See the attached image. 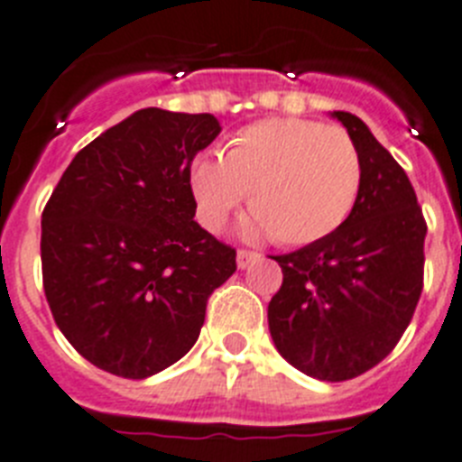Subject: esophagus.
<instances>
[{
    "label": "esophagus",
    "mask_w": 462,
    "mask_h": 462,
    "mask_svg": "<svg viewBox=\"0 0 462 462\" xmlns=\"http://www.w3.org/2000/svg\"><path fill=\"white\" fill-rule=\"evenodd\" d=\"M258 258H261V254H258V251H251V249H239L237 251V265L242 267H249L251 263H255L258 261Z\"/></svg>",
    "instance_id": "obj_1"
}]
</instances>
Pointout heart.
<instances>
[{
  "label": "heart",
  "instance_id": "heart-1",
  "mask_svg": "<svg viewBox=\"0 0 462 462\" xmlns=\"http://www.w3.org/2000/svg\"><path fill=\"white\" fill-rule=\"evenodd\" d=\"M359 147L343 126L274 117L239 131L223 154H199L189 188L199 220L220 230L249 195L251 230L282 246H308L350 218L362 192Z\"/></svg>",
  "mask_w": 462,
  "mask_h": 462
}]
</instances>
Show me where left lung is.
Segmentation results:
<instances>
[{
    "label": "left lung",
    "mask_w": 462,
    "mask_h": 462,
    "mask_svg": "<svg viewBox=\"0 0 462 462\" xmlns=\"http://www.w3.org/2000/svg\"><path fill=\"white\" fill-rule=\"evenodd\" d=\"M333 117L359 147L362 192L333 235L270 255L284 282L267 305V321L291 366L340 383L381 364L413 319L428 223L409 176L366 124L343 110Z\"/></svg>",
    "instance_id": "left-lung-1"
}]
</instances>
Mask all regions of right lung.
Returning a JSON list of instances; mask_svg holds the SVG:
<instances>
[{
	"label": "right lung",
	"instance_id": "obj_1",
	"mask_svg": "<svg viewBox=\"0 0 462 462\" xmlns=\"http://www.w3.org/2000/svg\"><path fill=\"white\" fill-rule=\"evenodd\" d=\"M213 115L134 112L75 154L42 213V282L69 345L122 378L171 366L199 338L237 251L195 220L189 166Z\"/></svg>",
	"mask_w": 462,
	"mask_h": 462
}]
</instances>
